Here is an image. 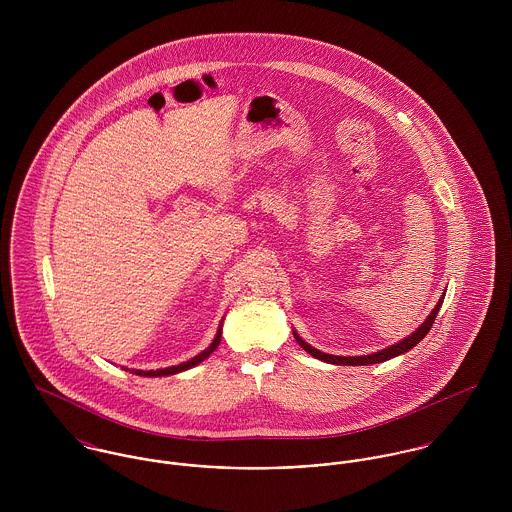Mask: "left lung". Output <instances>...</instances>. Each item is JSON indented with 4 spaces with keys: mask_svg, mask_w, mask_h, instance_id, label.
Returning a JSON list of instances; mask_svg holds the SVG:
<instances>
[{
    "mask_svg": "<svg viewBox=\"0 0 512 512\" xmlns=\"http://www.w3.org/2000/svg\"><path fill=\"white\" fill-rule=\"evenodd\" d=\"M441 303H443V297L439 299L438 305H436V309L428 315V319L412 333V335H408L406 339H402L400 343H396V345H392V347H388V349H382V351H378V353H374V355H365V357H335V355H327V353H321V351H317V349H313L309 343H305L297 333H293V337H295V341L301 345V349L303 351H307L311 357H315V359H319V361H323V363H331V365H376V363H382V361H388V359H394V357H398V355H402V353H408L412 347H416L426 335H428V331L432 329V325H434V321H436V315H438L439 307H441Z\"/></svg>",
    "mask_w": 512,
    "mask_h": 512,
    "instance_id": "left-lung-1",
    "label": "left lung"
}]
</instances>
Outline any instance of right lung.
I'll return each mask as SVG.
<instances>
[{
  "mask_svg": "<svg viewBox=\"0 0 512 512\" xmlns=\"http://www.w3.org/2000/svg\"><path fill=\"white\" fill-rule=\"evenodd\" d=\"M220 335H222V323H220L217 337H215V341L211 343V347H207L201 355H197L195 359H191V361H187V363H181V365L177 366H167V368H159V370H134V372L140 374V376H167V374H177V372H181V370H187V368H191V366L199 365V363H203V361L219 347Z\"/></svg>",
  "mask_w": 512,
  "mask_h": 512,
  "instance_id": "obj_1",
  "label": "right lung"
}]
</instances>
